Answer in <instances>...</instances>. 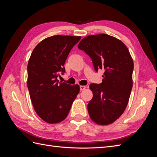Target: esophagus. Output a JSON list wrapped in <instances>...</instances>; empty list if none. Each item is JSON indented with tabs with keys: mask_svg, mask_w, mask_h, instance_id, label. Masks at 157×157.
<instances>
[{
	"mask_svg": "<svg viewBox=\"0 0 157 157\" xmlns=\"http://www.w3.org/2000/svg\"><path fill=\"white\" fill-rule=\"evenodd\" d=\"M86 86H80V91H82V90H85L86 89Z\"/></svg>",
	"mask_w": 157,
	"mask_h": 157,
	"instance_id": "esophagus-1",
	"label": "esophagus"
}]
</instances>
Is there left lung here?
<instances>
[{"label":"left lung","mask_w":157,"mask_h":157,"mask_svg":"<svg viewBox=\"0 0 157 157\" xmlns=\"http://www.w3.org/2000/svg\"><path fill=\"white\" fill-rule=\"evenodd\" d=\"M78 48L91 58L95 70H105L101 84L90 85L93 98L88 104L89 115L99 125L112 124L125 111L132 91L130 52L121 40L107 34L84 37Z\"/></svg>","instance_id":"left-lung-1"}]
</instances>
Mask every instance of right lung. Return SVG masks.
<instances>
[{
    "instance_id": "1",
    "label": "right lung",
    "mask_w": 157,
    "mask_h": 157,
    "mask_svg": "<svg viewBox=\"0 0 157 157\" xmlns=\"http://www.w3.org/2000/svg\"><path fill=\"white\" fill-rule=\"evenodd\" d=\"M81 36L54 35L33 50L27 65V87L35 112L44 121L56 124L67 117L80 91L78 84L59 82V73L73 47Z\"/></svg>"
}]
</instances>
